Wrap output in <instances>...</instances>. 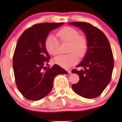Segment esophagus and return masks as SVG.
Wrapping results in <instances>:
<instances>
[{"label":"esophagus","instance_id":"1","mask_svg":"<svg viewBox=\"0 0 122 122\" xmlns=\"http://www.w3.org/2000/svg\"><path fill=\"white\" fill-rule=\"evenodd\" d=\"M67 71H68V74H71V71L70 70H67Z\"/></svg>","mask_w":122,"mask_h":122}]
</instances>
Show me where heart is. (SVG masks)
I'll list each match as a JSON object with an SVG mask.
<instances>
[{
	"label": "heart",
	"mask_w": 122,
	"mask_h": 122,
	"mask_svg": "<svg viewBox=\"0 0 122 122\" xmlns=\"http://www.w3.org/2000/svg\"><path fill=\"white\" fill-rule=\"evenodd\" d=\"M58 39L50 35L45 41V47L49 54L56 56L60 53L61 42H68L67 52L69 54L61 55L54 60V62L60 67L68 68L76 64L78 61V56L83 58L87 54L88 42L87 38L80 35L78 30L70 26H65L59 29L56 32Z\"/></svg>",
	"instance_id": "obj_1"
}]
</instances>
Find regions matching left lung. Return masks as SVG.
Instances as JSON below:
<instances>
[{
  "label": "left lung",
  "instance_id": "obj_1",
  "mask_svg": "<svg viewBox=\"0 0 122 122\" xmlns=\"http://www.w3.org/2000/svg\"><path fill=\"white\" fill-rule=\"evenodd\" d=\"M81 28L88 42V48L83 61L71 72L79 76L80 80L72 85L75 93L86 99L99 96L110 82L114 67V58L109 40L99 28L89 23H68Z\"/></svg>",
  "mask_w": 122,
  "mask_h": 122
}]
</instances>
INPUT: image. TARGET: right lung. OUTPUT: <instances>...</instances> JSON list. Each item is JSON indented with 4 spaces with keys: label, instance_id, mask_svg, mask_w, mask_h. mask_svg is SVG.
<instances>
[{
    "label": "right lung",
    "instance_id": "1",
    "mask_svg": "<svg viewBox=\"0 0 122 122\" xmlns=\"http://www.w3.org/2000/svg\"><path fill=\"white\" fill-rule=\"evenodd\" d=\"M34 25L26 29L17 42L13 56V68L17 88L26 99L36 101L47 96L53 87L54 79L67 71L57 64L46 68L50 56L45 41L52 29L64 24Z\"/></svg>",
    "mask_w": 122,
    "mask_h": 122
}]
</instances>
